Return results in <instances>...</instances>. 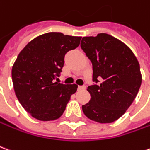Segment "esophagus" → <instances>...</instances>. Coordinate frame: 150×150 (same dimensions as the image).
<instances>
[{
  "label": "esophagus",
  "mask_w": 150,
  "mask_h": 150,
  "mask_svg": "<svg viewBox=\"0 0 150 150\" xmlns=\"http://www.w3.org/2000/svg\"><path fill=\"white\" fill-rule=\"evenodd\" d=\"M84 88H85V86H81V85H79V86H78V89H84Z\"/></svg>",
  "instance_id": "esophagus-1"
}]
</instances>
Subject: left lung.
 Returning a JSON list of instances; mask_svg holds the SVG:
<instances>
[{
    "instance_id": "obj_1",
    "label": "left lung",
    "mask_w": 150,
    "mask_h": 150,
    "mask_svg": "<svg viewBox=\"0 0 150 150\" xmlns=\"http://www.w3.org/2000/svg\"><path fill=\"white\" fill-rule=\"evenodd\" d=\"M81 49L93 64V85L83 114L100 123L115 122L133 102L141 84L140 64L132 51L105 33L85 36Z\"/></svg>"
}]
</instances>
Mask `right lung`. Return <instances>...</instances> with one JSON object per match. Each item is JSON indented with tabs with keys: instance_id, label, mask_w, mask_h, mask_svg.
<instances>
[{
	"instance_id": "1",
	"label": "right lung",
	"mask_w": 150,
	"mask_h": 150,
	"mask_svg": "<svg viewBox=\"0 0 150 150\" xmlns=\"http://www.w3.org/2000/svg\"><path fill=\"white\" fill-rule=\"evenodd\" d=\"M81 37L49 32L39 35L21 51L12 68L18 100L28 114L41 121L60 118L76 84L55 82L64 66L68 51L75 50Z\"/></svg>"
}]
</instances>
